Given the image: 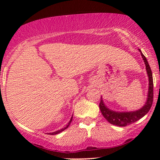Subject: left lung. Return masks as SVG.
I'll return each mask as SVG.
<instances>
[{"label":"left lung","instance_id":"8db88e82","mask_svg":"<svg viewBox=\"0 0 160 160\" xmlns=\"http://www.w3.org/2000/svg\"><path fill=\"white\" fill-rule=\"evenodd\" d=\"M140 51L141 56H142L143 60H144L145 66H146L147 73L148 75V79H149V89H148V98H147L146 103L143 106L141 109L135 111H128V112H117L113 111L110 110L107 106L104 103L102 98L101 97L100 104H99V108H100L101 112L104 118L107 120L110 123L115 125L117 126H126L133 122H136L141 118H142L150 111L151 108L152 104H153V75H152V71L150 67L148 64V60L143 53Z\"/></svg>","mask_w":160,"mask_h":160}]
</instances>
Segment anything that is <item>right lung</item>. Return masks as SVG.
Wrapping results in <instances>:
<instances>
[{"instance_id":"1","label":"right lung","mask_w":160,"mask_h":160,"mask_svg":"<svg viewBox=\"0 0 160 160\" xmlns=\"http://www.w3.org/2000/svg\"><path fill=\"white\" fill-rule=\"evenodd\" d=\"M72 118H73V116H72V117H71V120H70V121H69L68 124V125H67V126H66L65 128H62V129L58 130V131L54 132H52V133H49V135H56V134H58V133L62 132V131H64V130H65V129H66V128H68V126H69V125H70V123H71V121H72Z\"/></svg>"}]
</instances>
